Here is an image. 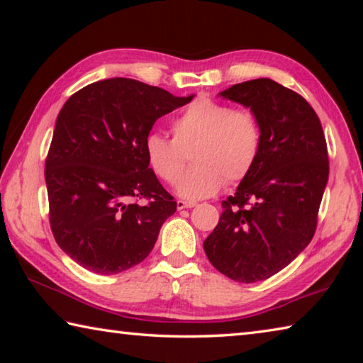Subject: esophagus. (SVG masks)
Returning <instances> with one entry per match:
<instances>
[{
  "instance_id": "esophagus-1",
  "label": "esophagus",
  "mask_w": 363,
  "mask_h": 363,
  "mask_svg": "<svg viewBox=\"0 0 363 363\" xmlns=\"http://www.w3.org/2000/svg\"><path fill=\"white\" fill-rule=\"evenodd\" d=\"M177 210H186V208H194L196 206V203H192V201H184V200H177L176 201Z\"/></svg>"
}]
</instances>
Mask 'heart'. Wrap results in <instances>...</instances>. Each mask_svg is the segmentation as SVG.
I'll return each mask as SVG.
<instances>
[{"label":"heart","instance_id":"obj_1","mask_svg":"<svg viewBox=\"0 0 363 363\" xmlns=\"http://www.w3.org/2000/svg\"><path fill=\"white\" fill-rule=\"evenodd\" d=\"M262 133L256 115L213 99H196L176 116L173 139L152 133L144 140L150 169L173 184L184 169V152L190 148L194 167L177 182L176 192L186 200L211 196L224 181H242L253 169L261 152Z\"/></svg>","mask_w":363,"mask_h":363}]
</instances>
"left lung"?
I'll return each instance as SVG.
<instances>
[{
    "label": "left lung",
    "instance_id": "1",
    "mask_svg": "<svg viewBox=\"0 0 363 363\" xmlns=\"http://www.w3.org/2000/svg\"><path fill=\"white\" fill-rule=\"evenodd\" d=\"M218 96L256 115L262 144L203 248L220 274L253 284L280 272L314 237L328 182L327 143L314 108L274 79L233 84Z\"/></svg>",
    "mask_w": 363,
    "mask_h": 363
}]
</instances>
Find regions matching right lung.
<instances>
[{
  "mask_svg": "<svg viewBox=\"0 0 363 363\" xmlns=\"http://www.w3.org/2000/svg\"><path fill=\"white\" fill-rule=\"evenodd\" d=\"M192 99L108 78L64 104L46 158L49 223L79 266L110 275L149 256L176 201L147 163L144 140L158 118ZM136 198L151 201L139 206Z\"/></svg>",
  "mask_w": 363,
  "mask_h": 363,
  "instance_id": "obj_1",
  "label": "right lung"
}]
</instances>
